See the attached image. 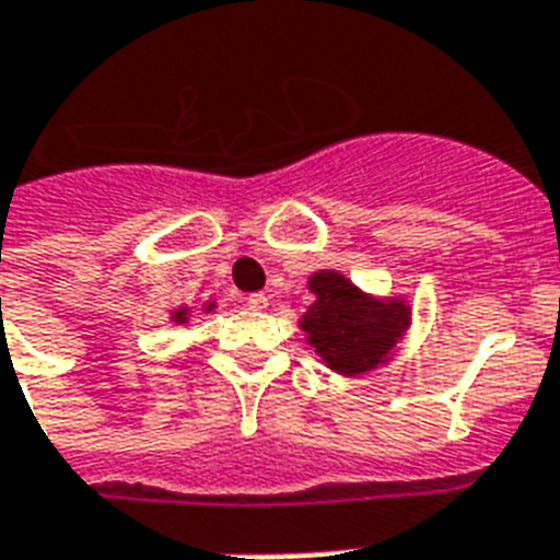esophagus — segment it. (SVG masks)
<instances>
[{"label": "esophagus", "mask_w": 560, "mask_h": 560, "mask_svg": "<svg viewBox=\"0 0 560 560\" xmlns=\"http://www.w3.org/2000/svg\"><path fill=\"white\" fill-rule=\"evenodd\" d=\"M245 303H248V308H254V312H266L268 308V298L266 294H248V298H245Z\"/></svg>", "instance_id": "esophagus-1"}]
</instances>
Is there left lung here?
<instances>
[{
	"label": "left lung",
	"mask_w": 560,
	"mask_h": 560,
	"mask_svg": "<svg viewBox=\"0 0 560 560\" xmlns=\"http://www.w3.org/2000/svg\"><path fill=\"white\" fill-rule=\"evenodd\" d=\"M308 292L315 294V303L298 324L315 355L338 375H361L387 364L410 326L405 298L382 301L332 268L308 277Z\"/></svg>",
	"instance_id": "obj_1"
}]
</instances>
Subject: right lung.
<instances>
[{
	"instance_id": "obj_1",
	"label": "right lung",
	"mask_w": 560,
	"mask_h": 560,
	"mask_svg": "<svg viewBox=\"0 0 560 560\" xmlns=\"http://www.w3.org/2000/svg\"><path fill=\"white\" fill-rule=\"evenodd\" d=\"M202 308H205V312H213V308H217V303H205ZM170 320H173V324H176V326L187 324V320H190V306H178L176 312L170 315Z\"/></svg>"
}]
</instances>
